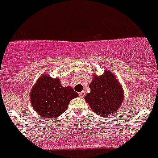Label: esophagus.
I'll list each match as a JSON object with an SVG mask.
<instances>
[{
	"mask_svg": "<svg viewBox=\"0 0 158 158\" xmlns=\"http://www.w3.org/2000/svg\"><path fill=\"white\" fill-rule=\"evenodd\" d=\"M78 95H79V97H81V98H84L85 95H86V93H85V91H82L81 93H80Z\"/></svg>",
	"mask_w": 158,
	"mask_h": 158,
	"instance_id": "34e87169",
	"label": "esophagus"
}]
</instances>
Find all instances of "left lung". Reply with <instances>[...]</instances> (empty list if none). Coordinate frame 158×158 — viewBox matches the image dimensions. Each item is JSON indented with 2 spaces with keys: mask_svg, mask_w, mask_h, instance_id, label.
Wrapping results in <instances>:
<instances>
[{
  "mask_svg": "<svg viewBox=\"0 0 158 158\" xmlns=\"http://www.w3.org/2000/svg\"><path fill=\"white\" fill-rule=\"evenodd\" d=\"M89 88L91 91L84 98L98 116L113 114L122 104L124 93L121 84L107 69L102 76L94 75Z\"/></svg>",
  "mask_w": 158,
  "mask_h": 158,
  "instance_id": "8db88e82",
  "label": "left lung"
}]
</instances>
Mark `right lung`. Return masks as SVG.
<instances>
[{
    "label": "right lung",
    "instance_id": "add662e5",
    "mask_svg": "<svg viewBox=\"0 0 158 158\" xmlns=\"http://www.w3.org/2000/svg\"><path fill=\"white\" fill-rule=\"evenodd\" d=\"M32 107L39 115L45 118H56L68 108L71 100L78 94L71 86L63 87L59 78L42 75L31 92Z\"/></svg>",
    "mask_w": 158,
    "mask_h": 158
}]
</instances>
